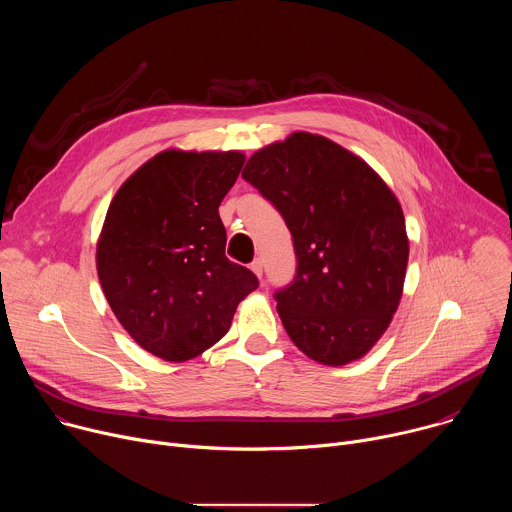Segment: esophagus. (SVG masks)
<instances>
[{
	"mask_svg": "<svg viewBox=\"0 0 512 512\" xmlns=\"http://www.w3.org/2000/svg\"><path fill=\"white\" fill-rule=\"evenodd\" d=\"M251 271H253L257 277H261V275H263V261H261V259H255V261L251 263Z\"/></svg>",
	"mask_w": 512,
	"mask_h": 512,
	"instance_id": "34e87169",
	"label": "esophagus"
}]
</instances>
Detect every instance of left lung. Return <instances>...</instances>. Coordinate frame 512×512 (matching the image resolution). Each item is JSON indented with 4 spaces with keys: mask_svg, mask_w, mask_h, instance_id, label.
Here are the masks:
<instances>
[{
    "mask_svg": "<svg viewBox=\"0 0 512 512\" xmlns=\"http://www.w3.org/2000/svg\"><path fill=\"white\" fill-rule=\"evenodd\" d=\"M243 178L294 237L296 277L275 291L291 342L330 367L362 358L403 296L409 239L397 196L367 162L306 131L255 152Z\"/></svg>",
    "mask_w": 512,
    "mask_h": 512,
    "instance_id": "obj_1",
    "label": "left lung"
}]
</instances>
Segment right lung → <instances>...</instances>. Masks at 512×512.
Instances as JSON below:
<instances>
[{
  "instance_id": "add662e5",
  "label": "right lung",
  "mask_w": 512,
  "mask_h": 512,
  "mask_svg": "<svg viewBox=\"0 0 512 512\" xmlns=\"http://www.w3.org/2000/svg\"><path fill=\"white\" fill-rule=\"evenodd\" d=\"M245 164L241 152L166 150L113 196L97 241L103 294L127 334L184 362L221 340L259 281L227 259L218 216Z\"/></svg>"
}]
</instances>
